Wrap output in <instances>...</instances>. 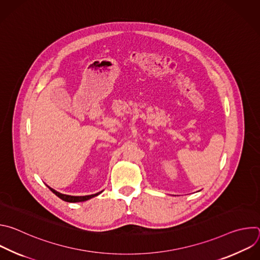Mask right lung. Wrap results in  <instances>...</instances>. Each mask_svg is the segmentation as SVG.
Here are the masks:
<instances>
[{
    "label": "right lung",
    "instance_id": "right-lung-1",
    "mask_svg": "<svg viewBox=\"0 0 260 260\" xmlns=\"http://www.w3.org/2000/svg\"><path fill=\"white\" fill-rule=\"evenodd\" d=\"M48 188L56 196V197H58L60 200H62V201H64V202H69V203H77V202H84V201H87V200H89V199H91V198H94V197H96L98 194H100L101 192H99V193H95V194H90V196H84V197H73V196H67V194H62V193H59V192H57V191H55L54 189H52V188H50L49 186H48Z\"/></svg>",
    "mask_w": 260,
    "mask_h": 260
}]
</instances>
